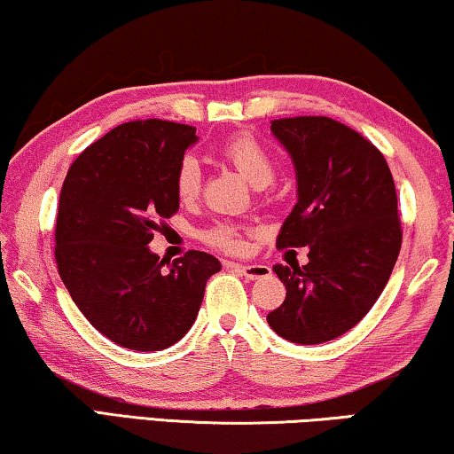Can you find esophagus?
Instances as JSON below:
<instances>
[{
  "instance_id": "esophagus-1",
  "label": "esophagus",
  "mask_w": 454,
  "mask_h": 454,
  "mask_svg": "<svg viewBox=\"0 0 454 454\" xmlns=\"http://www.w3.org/2000/svg\"><path fill=\"white\" fill-rule=\"evenodd\" d=\"M225 266L241 271L247 280H260V278H268L271 274V270H270V266H266V263H231V262H227Z\"/></svg>"
}]
</instances>
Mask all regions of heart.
Here are the masks:
<instances>
[{"instance_id": "1", "label": "heart", "mask_w": 454, "mask_h": 454, "mask_svg": "<svg viewBox=\"0 0 454 454\" xmlns=\"http://www.w3.org/2000/svg\"><path fill=\"white\" fill-rule=\"evenodd\" d=\"M219 154L227 160L233 168L257 188L268 186L274 180L276 166L270 152L249 134H235L227 137L219 145ZM174 191L180 200H192L200 191V166L197 158L184 156L178 162L176 174H174ZM203 239L213 247L223 251H241L243 237L241 229L231 223H217L203 233Z\"/></svg>"}]
</instances>
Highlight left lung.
I'll return each mask as SVG.
<instances>
[{
	"instance_id": "1",
	"label": "left lung",
	"mask_w": 454,
	"mask_h": 454,
	"mask_svg": "<svg viewBox=\"0 0 454 454\" xmlns=\"http://www.w3.org/2000/svg\"><path fill=\"white\" fill-rule=\"evenodd\" d=\"M271 134L298 183L276 246H309V263H276L286 300L268 325L292 343H326L372 310L392 276L402 247L394 178L369 139L331 117L274 120Z\"/></svg>"
}]
</instances>
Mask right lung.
Wrapping results in <instances>:
<instances>
[{
    "label": "right lung",
    "mask_w": 454,
    "mask_h": 454,
    "mask_svg": "<svg viewBox=\"0 0 454 454\" xmlns=\"http://www.w3.org/2000/svg\"><path fill=\"white\" fill-rule=\"evenodd\" d=\"M197 129L162 120L117 125L67 172L57 217L59 274L90 325L131 351H160L191 329L221 262L188 251L172 262L148 243L178 211L174 174Z\"/></svg>",
    "instance_id": "obj_1"
}]
</instances>
